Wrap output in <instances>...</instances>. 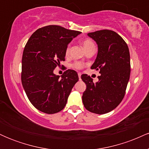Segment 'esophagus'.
I'll use <instances>...</instances> for the list:
<instances>
[{
  "label": "esophagus",
  "instance_id": "1",
  "mask_svg": "<svg viewBox=\"0 0 149 149\" xmlns=\"http://www.w3.org/2000/svg\"><path fill=\"white\" fill-rule=\"evenodd\" d=\"M78 78H79V80H80V79H81V78H81V73H78Z\"/></svg>",
  "mask_w": 149,
  "mask_h": 149
}]
</instances>
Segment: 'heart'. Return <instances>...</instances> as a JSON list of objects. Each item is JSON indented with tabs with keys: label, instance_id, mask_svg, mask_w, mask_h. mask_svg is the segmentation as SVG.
Here are the masks:
<instances>
[{
	"label": "heart",
	"instance_id": "b5f03b06",
	"mask_svg": "<svg viewBox=\"0 0 149 149\" xmlns=\"http://www.w3.org/2000/svg\"><path fill=\"white\" fill-rule=\"evenodd\" d=\"M81 43H82V45H83V48H84V49H85V51L88 50V49L92 48V47H95V44H94V42H92V40H90V39H89V38L84 39V40L82 41ZM69 51H70V45L68 46L67 48H66V54H69ZM73 67L76 68V69H82L83 66V64L80 62H76V63H75V64H73Z\"/></svg>",
	"mask_w": 149,
	"mask_h": 149
}]
</instances>
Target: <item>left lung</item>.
Listing matches in <instances>:
<instances>
[{
	"instance_id": "1",
	"label": "left lung",
	"mask_w": 149,
	"mask_h": 149,
	"mask_svg": "<svg viewBox=\"0 0 149 149\" xmlns=\"http://www.w3.org/2000/svg\"><path fill=\"white\" fill-rule=\"evenodd\" d=\"M98 47L97 58L91 69L100 71L96 83L87 74L81 79L86 84L83 102L85 109L104 114L116 109L122 102L130 76V56L128 46L115 31L100 30L88 33Z\"/></svg>"
}]
</instances>
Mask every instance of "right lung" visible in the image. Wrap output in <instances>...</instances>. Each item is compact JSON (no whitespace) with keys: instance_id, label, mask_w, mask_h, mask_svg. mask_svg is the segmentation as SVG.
Here are the masks:
<instances>
[{"instance_id":"obj_1","label":"right lung","mask_w":149,"mask_h":149,"mask_svg":"<svg viewBox=\"0 0 149 149\" xmlns=\"http://www.w3.org/2000/svg\"><path fill=\"white\" fill-rule=\"evenodd\" d=\"M81 32L57 25L38 29L26 44L22 60V83L27 97L38 110L47 114L64 109L78 73L68 69L61 78L54 70L65 60L69 43Z\"/></svg>"}]
</instances>
